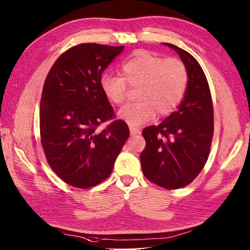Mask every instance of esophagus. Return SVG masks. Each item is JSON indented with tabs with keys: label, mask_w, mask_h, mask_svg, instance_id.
Listing matches in <instances>:
<instances>
[{
	"label": "esophagus",
	"mask_w": 250,
	"mask_h": 250,
	"mask_svg": "<svg viewBox=\"0 0 250 250\" xmlns=\"http://www.w3.org/2000/svg\"><path fill=\"white\" fill-rule=\"evenodd\" d=\"M130 133H131L132 136H134V135H139L141 132L138 129H136V127L130 126Z\"/></svg>",
	"instance_id": "34e87169"
}]
</instances>
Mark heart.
I'll list each match as a JSON object with an SVG mask.
<instances>
[{
  "instance_id": "heart-1",
  "label": "heart",
  "mask_w": 250,
  "mask_h": 250,
  "mask_svg": "<svg viewBox=\"0 0 250 250\" xmlns=\"http://www.w3.org/2000/svg\"><path fill=\"white\" fill-rule=\"evenodd\" d=\"M120 75L105 72L99 84L104 95L114 104H124L127 84L138 88V101L126 104L118 117L132 127H138L155 118L156 113L167 116L182 101L188 84V70L177 59L165 60L146 50H137L121 65Z\"/></svg>"
}]
</instances>
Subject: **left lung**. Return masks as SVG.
Returning <instances> with one entry per match:
<instances>
[{
    "label": "left lung",
    "mask_w": 250,
    "mask_h": 250,
    "mask_svg": "<svg viewBox=\"0 0 250 250\" xmlns=\"http://www.w3.org/2000/svg\"><path fill=\"white\" fill-rule=\"evenodd\" d=\"M188 70V85L176 112L158 125L142 131L146 146L140 155L147 179L167 189L189 184L208 161L213 134L209 85L201 66L185 50L168 42Z\"/></svg>",
    "instance_id": "1"
}]
</instances>
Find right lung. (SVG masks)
Masks as SVG:
<instances>
[{"label":"right lung","mask_w":250,"mask_h":250,"mask_svg":"<svg viewBox=\"0 0 250 250\" xmlns=\"http://www.w3.org/2000/svg\"><path fill=\"white\" fill-rule=\"evenodd\" d=\"M125 46L81 44L62 53L49 71L40 106L42 146L53 172L67 184L89 188L105 180L130 136L114 117L99 80Z\"/></svg>","instance_id":"obj_1"}]
</instances>
